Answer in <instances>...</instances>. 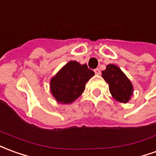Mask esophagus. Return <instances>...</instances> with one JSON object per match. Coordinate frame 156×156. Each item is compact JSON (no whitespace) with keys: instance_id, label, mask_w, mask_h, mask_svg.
I'll list each match as a JSON object with an SVG mask.
<instances>
[{"instance_id":"obj_1","label":"esophagus","mask_w":156,"mask_h":156,"mask_svg":"<svg viewBox=\"0 0 156 156\" xmlns=\"http://www.w3.org/2000/svg\"><path fill=\"white\" fill-rule=\"evenodd\" d=\"M94 73H95L96 75H100L101 73V70H100L99 68H95V69L94 70Z\"/></svg>"}]
</instances>
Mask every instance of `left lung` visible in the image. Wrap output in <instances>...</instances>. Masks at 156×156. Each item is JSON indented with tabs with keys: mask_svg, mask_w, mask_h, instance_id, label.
<instances>
[{
	"mask_svg": "<svg viewBox=\"0 0 156 156\" xmlns=\"http://www.w3.org/2000/svg\"><path fill=\"white\" fill-rule=\"evenodd\" d=\"M102 78L109 84L112 95L116 101L127 103L133 94V85L126 75L117 66L110 64L102 71Z\"/></svg>",
	"mask_w": 156,
	"mask_h": 156,
	"instance_id": "1",
	"label": "left lung"
}]
</instances>
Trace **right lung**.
Segmentation results:
<instances>
[{"label": "right lung", "instance_id": "1", "mask_svg": "<svg viewBox=\"0 0 156 156\" xmlns=\"http://www.w3.org/2000/svg\"><path fill=\"white\" fill-rule=\"evenodd\" d=\"M94 75L86 64L71 61L51 80V94L60 103H72L83 93L86 83Z\"/></svg>", "mask_w": 156, "mask_h": 156}]
</instances>
